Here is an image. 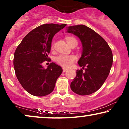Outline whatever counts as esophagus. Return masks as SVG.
<instances>
[{
  "instance_id": "1",
  "label": "esophagus",
  "mask_w": 129,
  "mask_h": 129,
  "mask_svg": "<svg viewBox=\"0 0 129 129\" xmlns=\"http://www.w3.org/2000/svg\"><path fill=\"white\" fill-rule=\"evenodd\" d=\"M68 70V68H63V72H66L67 70Z\"/></svg>"
}]
</instances>
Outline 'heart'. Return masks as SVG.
I'll return each instance as SVG.
<instances>
[{"label":"heart","instance_id":"heart-1","mask_svg":"<svg viewBox=\"0 0 129 129\" xmlns=\"http://www.w3.org/2000/svg\"><path fill=\"white\" fill-rule=\"evenodd\" d=\"M73 40H76L73 37L68 36L66 38V41L69 45ZM53 43L52 44V47H53ZM76 60V57L74 55H66V54H61L56 57V62L59 64L64 67H70L72 66L74 61Z\"/></svg>","mask_w":129,"mask_h":129}]
</instances>
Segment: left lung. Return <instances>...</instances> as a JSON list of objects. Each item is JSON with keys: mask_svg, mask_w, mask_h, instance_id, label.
Segmentation results:
<instances>
[{"mask_svg": "<svg viewBox=\"0 0 129 129\" xmlns=\"http://www.w3.org/2000/svg\"><path fill=\"white\" fill-rule=\"evenodd\" d=\"M66 32L80 40L82 53L77 63L83 69L86 67L84 72L77 70L70 88L82 96L92 94L101 87L110 73L113 64L112 50L102 36L85 25L69 26Z\"/></svg>", "mask_w": 129, "mask_h": 129, "instance_id": "obj_1", "label": "left lung"}]
</instances>
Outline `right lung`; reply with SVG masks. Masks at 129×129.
I'll return each instance as SVG.
<instances>
[{"instance_id":"right-lung-1","label":"right lung","mask_w":129,"mask_h":129,"mask_svg":"<svg viewBox=\"0 0 129 129\" xmlns=\"http://www.w3.org/2000/svg\"><path fill=\"white\" fill-rule=\"evenodd\" d=\"M66 24H45L38 26L23 38L14 54L13 66L23 89L35 96H45L53 91L56 80L62 73L60 66L52 62L45 69L53 36Z\"/></svg>"}]
</instances>
